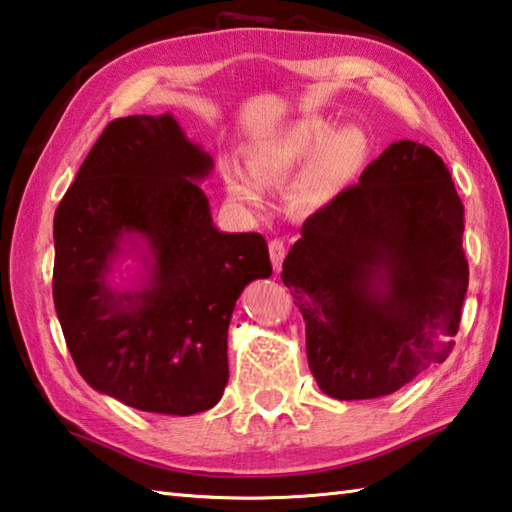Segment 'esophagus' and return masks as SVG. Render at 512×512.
Listing matches in <instances>:
<instances>
[{
  "mask_svg": "<svg viewBox=\"0 0 512 512\" xmlns=\"http://www.w3.org/2000/svg\"><path fill=\"white\" fill-rule=\"evenodd\" d=\"M269 258H272V265H274V272H281V265L285 260V243L283 240H272L269 243Z\"/></svg>",
  "mask_w": 512,
  "mask_h": 512,
  "instance_id": "obj_1",
  "label": "esophagus"
}]
</instances>
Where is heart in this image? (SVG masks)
<instances>
[{
	"label": "heart",
	"instance_id": "obj_1",
	"mask_svg": "<svg viewBox=\"0 0 512 512\" xmlns=\"http://www.w3.org/2000/svg\"><path fill=\"white\" fill-rule=\"evenodd\" d=\"M370 153L368 133L361 127H343L310 118L294 124L281 136L256 142L245 153V164L236 158L218 162V173L227 196L243 207L263 202V187L276 185L305 171L294 187V198L305 207H323L350 185Z\"/></svg>",
	"mask_w": 512,
	"mask_h": 512
}]
</instances>
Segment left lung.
I'll return each mask as SVG.
<instances>
[{
	"instance_id": "8db88e82",
	"label": "left lung",
	"mask_w": 512,
	"mask_h": 512,
	"mask_svg": "<svg viewBox=\"0 0 512 512\" xmlns=\"http://www.w3.org/2000/svg\"><path fill=\"white\" fill-rule=\"evenodd\" d=\"M461 236L448 167L412 140L392 142L359 185L305 220L281 278L318 388L376 399L448 359L468 289Z\"/></svg>"
}]
</instances>
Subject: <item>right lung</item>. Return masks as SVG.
Here are the masks:
<instances>
[{
	"label": "right lung",
	"mask_w": 512,
	"mask_h": 512,
	"mask_svg": "<svg viewBox=\"0 0 512 512\" xmlns=\"http://www.w3.org/2000/svg\"><path fill=\"white\" fill-rule=\"evenodd\" d=\"M214 160L171 113L113 120L53 220V301L77 372L124 406L189 417L229 379L240 292L272 276L260 234H225L198 182ZM124 255L131 288L110 283Z\"/></svg>",
	"instance_id": "obj_1"
}]
</instances>
